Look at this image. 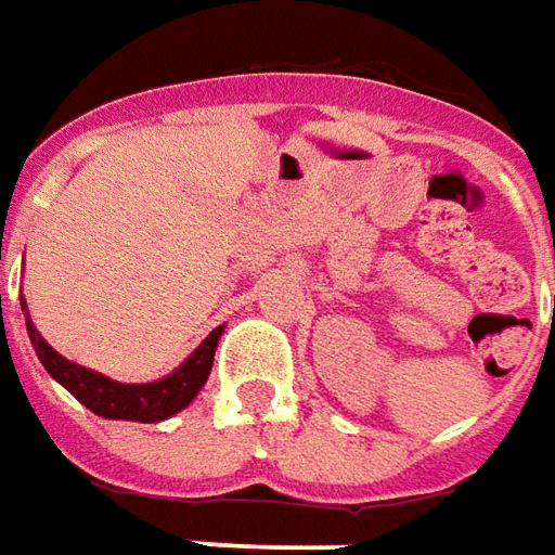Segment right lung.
I'll return each instance as SVG.
<instances>
[{
  "instance_id": "1",
  "label": "right lung",
  "mask_w": 555,
  "mask_h": 555,
  "mask_svg": "<svg viewBox=\"0 0 555 555\" xmlns=\"http://www.w3.org/2000/svg\"><path fill=\"white\" fill-rule=\"evenodd\" d=\"M20 307L26 313V331L38 361L43 363V370L50 372L55 382L62 384L67 393H73L82 402L88 411H94L96 416L106 420H129V423H162L168 416L180 414L183 408L192 405V399L201 393V387L209 378L212 370V358H216V346L224 325L216 327L209 337L197 346V349L185 358L173 372H168L165 378L147 384H124L108 378L103 372L88 370L79 363L67 361L64 354L52 349L47 339L40 337V331L35 327L31 317H28L26 298H20Z\"/></svg>"
}]
</instances>
